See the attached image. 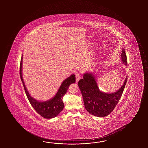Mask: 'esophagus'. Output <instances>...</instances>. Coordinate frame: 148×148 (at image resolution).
<instances>
[{
	"label": "esophagus",
	"mask_w": 148,
	"mask_h": 148,
	"mask_svg": "<svg viewBox=\"0 0 148 148\" xmlns=\"http://www.w3.org/2000/svg\"><path fill=\"white\" fill-rule=\"evenodd\" d=\"M75 78H76V81L78 82L79 80L81 78V75L80 73H77L75 75Z\"/></svg>",
	"instance_id": "1"
}]
</instances>
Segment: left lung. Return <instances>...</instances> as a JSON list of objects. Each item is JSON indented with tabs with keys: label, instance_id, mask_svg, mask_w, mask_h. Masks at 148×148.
Listing matches in <instances>:
<instances>
[{
	"label": "left lung",
	"instance_id": "1",
	"mask_svg": "<svg viewBox=\"0 0 148 148\" xmlns=\"http://www.w3.org/2000/svg\"><path fill=\"white\" fill-rule=\"evenodd\" d=\"M120 57L122 62L127 66V58L124 49ZM96 75L92 72L85 73L83 78L79 81V88L82 92L86 110L94 116H106L113 110L121 97L127 77H126L122 86L116 91L108 93L99 90Z\"/></svg>",
	"mask_w": 148,
	"mask_h": 148
}]
</instances>
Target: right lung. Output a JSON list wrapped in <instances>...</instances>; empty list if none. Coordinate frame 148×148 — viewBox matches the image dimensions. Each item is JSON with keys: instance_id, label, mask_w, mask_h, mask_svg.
<instances>
[{"instance_id": "add662e5", "label": "right lung", "mask_w": 148, "mask_h": 148, "mask_svg": "<svg viewBox=\"0 0 148 148\" xmlns=\"http://www.w3.org/2000/svg\"><path fill=\"white\" fill-rule=\"evenodd\" d=\"M23 57L22 55L20 63V76L25 89V93L30 104H31L32 107L34 108L36 112L44 118L50 119L57 116L63 110L64 104L62 101V98L66 94L70 85L75 82V75L73 74L71 75L68 78L63 80L53 97L47 101H38L32 97L31 95L29 94L23 80L22 75Z\"/></svg>"}]
</instances>
